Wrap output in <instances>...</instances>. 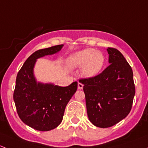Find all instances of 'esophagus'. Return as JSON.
<instances>
[{
	"instance_id": "1",
	"label": "esophagus",
	"mask_w": 148,
	"mask_h": 148,
	"mask_svg": "<svg viewBox=\"0 0 148 148\" xmlns=\"http://www.w3.org/2000/svg\"><path fill=\"white\" fill-rule=\"evenodd\" d=\"M83 84L81 82H78V89H83Z\"/></svg>"
}]
</instances>
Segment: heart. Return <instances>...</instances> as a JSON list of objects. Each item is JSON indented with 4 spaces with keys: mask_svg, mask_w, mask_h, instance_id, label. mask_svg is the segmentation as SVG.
Returning <instances> with one entry per match:
<instances>
[{
    "mask_svg": "<svg viewBox=\"0 0 148 148\" xmlns=\"http://www.w3.org/2000/svg\"><path fill=\"white\" fill-rule=\"evenodd\" d=\"M68 63L72 68L82 66L83 75L86 77H92L102 69L104 57L101 52L86 49L71 55Z\"/></svg>",
    "mask_w": 148,
    "mask_h": 148,
    "instance_id": "b5f03b06",
    "label": "heart"
}]
</instances>
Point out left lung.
Listing matches in <instances>:
<instances>
[{"label": "left lung", "mask_w": 148, "mask_h": 148, "mask_svg": "<svg viewBox=\"0 0 148 148\" xmlns=\"http://www.w3.org/2000/svg\"><path fill=\"white\" fill-rule=\"evenodd\" d=\"M107 51L110 64L95 77L79 79L84 85L89 120L102 128L113 126L128 115L135 94L130 65L117 49L108 47Z\"/></svg>", "instance_id": "8db88e82"}]
</instances>
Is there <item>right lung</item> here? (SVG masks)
<instances>
[{"instance_id":"right-lung-1","label":"right lung","mask_w":148,"mask_h":148,"mask_svg":"<svg viewBox=\"0 0 148 148\" xmlns=\"http://www.w3.org/2000/svg\"><path fill=\"white\" fill-rule=\"evenodd\" d=\"M63 46L36 51L26 59L16 77L13 99L17 113L26 125L36 130L49 131L58 127L66 106L77 91V82L68 86H59L37 83L34 76L36 59L59 51Z\"/></svg>"}]
</instances>
